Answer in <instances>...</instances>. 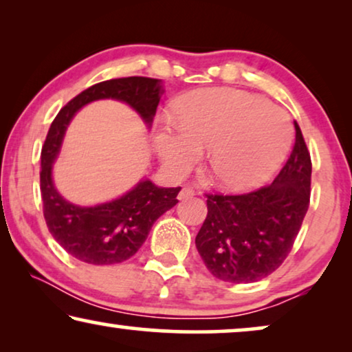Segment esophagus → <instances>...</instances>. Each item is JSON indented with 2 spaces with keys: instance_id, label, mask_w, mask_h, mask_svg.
Here are the masks:
<instances>
[{
  "instance_id": "obj_1",
  "label": "esophagus",
  "mask_w": 352,
  "mask_h": 352,
  "mask_svg": "<svg viewBox=\"0 0 352 352\" xmlns=\"http://www.w3.org/2000/svg\"><path fill=\"white\" fill-rule=\"evenodd\" d=\"M192 195H194V189H190V187H182L179 195H177V199L184 200V199H189Z\"/></svg>"
}]
</instances>
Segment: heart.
<instances>
[{"label":"heart","mask_w":352,"mask_h":352,"mask_svg":"<svg viewBox=\"0 0 352 352\" xmlns=\"http://www.w3.org/2000/svg\"><path fill=\"white\" fill-rule=\"evenodd\" d=\"M158 157L175 175H184L206 152V173L216 186L250 190L282 165L292 144L283 110L258 96L232 88H200L177 102V124L155 133Z\"/></svg>","instance_id":"b5f03b06"}]
</instances>
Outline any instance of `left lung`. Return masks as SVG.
Masks as SVG:
<instances>
[{
	"instance_id": "obj_1",
	"label": "left lung",
	"mask_w": 352,
	"mask_h": 352,
	"mask_svg": "<svg viewBox=\"0 0 352 352\" xmlns=\"http://www.w3.org/2000/svg\"><path fill=\"white\" fill-rule=\"evenodd\" d=\"M295 146L272 184L242 195H206L208 214L195 237L216 278L258 282L285 261L309 208L311 155L295 123Z\"/></svg>"
}]
</instances>
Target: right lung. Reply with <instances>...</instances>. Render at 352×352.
Wrapping results in <instances>:
<instances>
[{
	"label": "right lung",
	"mask_w": 352,
	"mask_h": 352,
	"mask_svg": "<svg viewBox=\"0 0 352 352\" xmlns=\"http://www.w3.org/2000/svg\"><path fill=\"white\" fill-rule=\"evenodd\" d=\"M163 93L162 80L146 76L102 81L62 107L47 131L40 173L43 213L56 242L80 261L105 266L136 254L153 223L177 204L181 187H158L151 179H141L118 199L94 206L72 204L59 194L52 179V165L60 153L67 128L78 110L100 99L128 104L151 128Z\"/></svg>",
	"instance_id": "right-lung-1"
}]
</instances>
